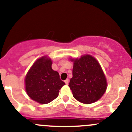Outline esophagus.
<instances>
[{
    "mask_svg": "<svg viewBox=\"0 0 132 132\" xmlns=\"http://www.w3.org/2000/svg\"><path fill=\"white\" fill-rule=\"evenodd\" d=\"M65 83L66 85H68L69 84V79H66V80H65Z\"/></svg>",
    "mask_w": 132,
    "mask_h": 132,
    "instance_id": "34e87169",
    "label": "esophagus"
}]
</instances>
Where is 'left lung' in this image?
Wrapping results in <instances>:
<instances>
[{"mask_svg": "<svg viewBox=\"0 0 132 132\" xmlns=\"http://www.w3.org/2000/svg\"><path fill=\"white\" fill-rule=\"evenodd\" d=\"M71 61L74 65L69 86L74 98L86 104L98 100L106 92L107 81L97 60L86 54Z\"/></svg>", "mask_w": 132, "mask_h": 132, "instance_id": "left-lung-1", "label": "left lung"}]
</instances>
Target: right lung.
Masks as SVG:
<instances>
[{"mask_svg": "<svg viewBox=\"0 0 132 132\" xmlns=\"http://www.w3.org/2000/svg\"><path fill=\"white\" fill-rule=\"evenodd\" d=\"M52 60L43 56L36 60L26 74L25 89L34 101L45 104L57 97L59 91L65 85L57 71L52 69Z\"/></svg>", "mask_w": 132, "mask_h": 132, "instance_id": "add662e5", "label": "right lung"}]
</instances>
